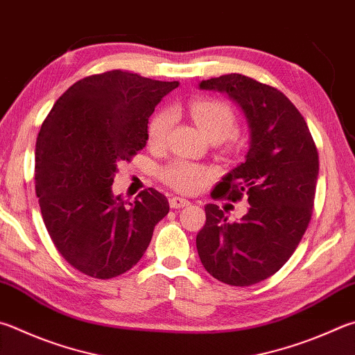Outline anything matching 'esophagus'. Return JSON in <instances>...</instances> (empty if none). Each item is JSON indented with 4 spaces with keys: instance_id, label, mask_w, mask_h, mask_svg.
Segmentation results:
<instances>
[{
    "instance_id": "esophagus-1",
    "label": "esophagus",
    "mask_w": 355,
    "mask_h": 355,
    "mask_svg": "<svg viewBox=\"0 0 355 355\" xmlns=\"http://www.w3.org/2000/svg\"><path fill=\"white\" fill-rule=\"evenodd\" d=\"M169 205H171L172 209H180V208H184V206H188L189 202L186 198H182V197H171Z\"/></svg>"
}]
</instances>
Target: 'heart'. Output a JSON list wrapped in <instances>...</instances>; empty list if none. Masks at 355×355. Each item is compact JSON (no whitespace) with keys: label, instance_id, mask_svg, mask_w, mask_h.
<instances>
[{"label":"heart","instance_id":"1","mask_svg":"<svg viewBox=\"0 0 355 355\" xmlns=\"http://www.w3.org/2000/svg\"><path fill=\"white\" fill-rule=\"evenodd\" d=\"M189 114L205 137L220 143L228 139L236 130V114L227 102L214 98H197L189 102ZM173 124V112L169 108L159 110L149 122V143L163 146ZM209 177V171L188 161L175 159L163 167L159 178L169 188L178 192H194Z\"/></svg>","mask_w":355,"mask_h":355}]
</instances>
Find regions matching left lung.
I'll use <instances>...</instances> for the list:
<instances>
[{"label":"left lung","mask_w":355,"mask_h":355,"mask_svg":"<svg viewBox=\"0 0 355 355\" xmlns=\"http://www.w3.org/2000/svg\"><path fill=\"white\" fill-rule=\"evenodd\" d=\"M200 88L227 93L247 116V157L222 178L211 197L239 202L245 196L250 208L239 222H230L217 205H206L197 251L216 279L236 287L253 286L278 272L306 233L318 150L302 114L278 88L236 73L202 80Z\"/></svg>","instance_id":"1"}]
</instances>
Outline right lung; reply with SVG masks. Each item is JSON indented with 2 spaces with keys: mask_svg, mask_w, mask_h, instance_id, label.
<instances>
[{
  "mask_svg": "<svg viewBox=\"0 0 355 355\" xmlns=\"http://www.w3.org/2000/svg\"><path fill=\"white\" fill-rule=\"evenodd\" d=\"M178 82L112 69L83 77L43 121L35 144V194L63 259L98 279L137 266L169 212L157 189L133 203L112 194L116 167L144 149L150 114Z\"/></svg>",
  "mask_w": 355,
  "mask_h": 355,
  "instance_id": "obj_1",
  "label": "right lung"
}]
</instances>
